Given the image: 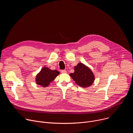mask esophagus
<instances>
[{
	"mask_svg": "<svg viewBox=\"0 0 133 133\" xmlns=\"http://www.w3.org/2000/svg\"><path fill=\"white\" fill-rule=\"evenodd\" d=\"M61 72L63 74H66V73H67V71L66 70H62Z\"/></svg>",
	"mask_w": 133,
	"mask_h": 133,
	"instance_id": "obj_1",
	"label": "esophagus"
}]
</instances>
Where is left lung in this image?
I'll list each match as a JSON object with an SVG mask.
<instances>
[{"instance_id": "left-lung-1", "label": "left lung", "mask_w": 133, "mask_h": 133, "mask_svg": "<svg viewBox=\"0 0 133 133\" xmlns=\"http://www.w3.org/2000/svg\"><path fill=\"white\" fill-rule=\"evenodd\" d=\"M74 68V73H70L69 75L78 86L86 88L92 84L95 81V76L88 67L79 63Z\"/></svg>"}]
</instances>
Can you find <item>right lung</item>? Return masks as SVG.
I'll return each instance as SVG.
<instances>
[{
  "mask_svg": "<svg viewBox=\"0 0 133 133\" xmlns=\"http://www.w3.org/2000/svg\"><path fill=\"white\" fill-rule=\"evenodd\" d=\"M60 74L56 70H51L48 67H44L36 76L35 81L37 85L46 87L49 85L56 77Z\"/></svg>",
  "mask_w": 133,
  "mask_h": 133,
  "instance_id": "right-lung-1",
  "label": "right lung"
}]
</instances>
